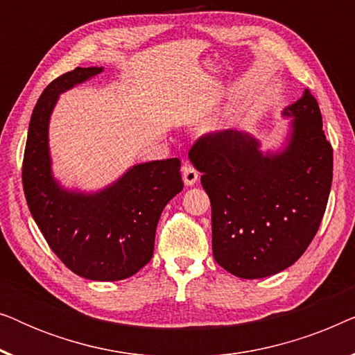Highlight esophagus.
<instances>
[{
    "label": "esophagus",
    "mask_w": 355,
    "mask_h": 355,
    "mask_svg": "<svg viewBox=\"0 0 355 355\" xmlns=\"http://www.w3.org/2000/svg\"><path fill=\"white\" fill-rule=\"evenodd\" d=\"M182 181L186 186H193L198 181V173L197 169L192 166V164L186 163L182 166Z\"/></svg>",
    "instance_id": "esophagus-1"
}]
</instances>
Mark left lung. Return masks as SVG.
I'll list each match as a JSON object with an SVG mask.
<instances>
[{
	"instance_id": "1",
	"label": "left lung",
	"mask_w": 355,
	"mask_h": 355,
	"mask_svg": "<svg viewBox=\"0 0 355 355\" xmlns=\"http://www.w3.org/2000/svg\"><path fill=\"white\" fill-rule=\"evenodd\" d=\"M284 147L249 132L203 135L189 152L211 202V247L231 275L259 279L297 261L317 234L333 181V148L310 90L283 110Z\"/></svg>"
}]
</instances>
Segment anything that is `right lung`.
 <instances>
[{"instance_id": "obj_1", "label": "right lung", "mask_w": 355, "mask_h": 355, "mask_svg": "<svg viewBox=\"0 0 355 355\" xmlns=\"http://www.w3.org/2000/svg\"><path fill=\"white\" fill-rule=\"evenodd\" d=\"M101 72L76 67L43 90L28 124L22 184L33 220L62 263L85 279L119 281L152 260L163 208L184 184L179 158L134 164L96 192L66 189L55 178L48 130L58 98Z\"/></svg>"}]
</instances>
